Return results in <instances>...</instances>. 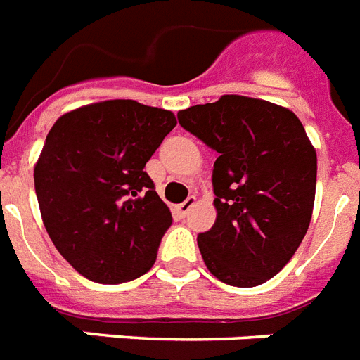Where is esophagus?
<instances>
[{"label": "esophagus", "instance_id": "obj_1", "mask_svg": "<svg viewBox=\"0 0 360 360\" xmlns=\"http://www.w3.org/2000/svg\"><path fill=\"white\" fill-rule=\"evenodd\" d=\"M195 204H197V197H195V195H191V197L186 198V200H184L182 204H178V206H176L178 214L182 215V217H184V215H188V212L191 208H193Z\"/></svg>", "mask_w": 360, "mask_h": 360}]
</instances>
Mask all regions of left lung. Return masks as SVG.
<instances>
[{
  "label": "left lung",
  "instance_id": "left-lung-1",
  "mask_svg": "<svg viewBox=\"0 0 360 360\" xmlns=\"http://www.w3.org/2000/svg\"><path fill=\"white\" fill-rule=\"evenodd\" d=\"M180 126L219 158L215 217L197 243L221 283L252 288L275 277L301 245L316 197V148L288 108L225 94L178 113Z\"/></svg>",
  "mask_w": 360,
  "mask_h": 360
}]
</instances>
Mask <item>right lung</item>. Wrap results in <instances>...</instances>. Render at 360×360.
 <instances>
[{"instance_id": "1", "label": "right lung", "mask_w": 360, "mask_h": 360, "mask_svg": "<svg viewBox=\"0 0 360 360\" xmlns=\"http://www.w3.org/2000/svg\"><path fill=\"white\" fill-rule=\"evenodd\" d=\"M176 126L172 111L103 100L61 115L34 163L46 232L89 281L120 284L145 275L171 226V210L146 162Z\"/></svg>"}]
</instances>
